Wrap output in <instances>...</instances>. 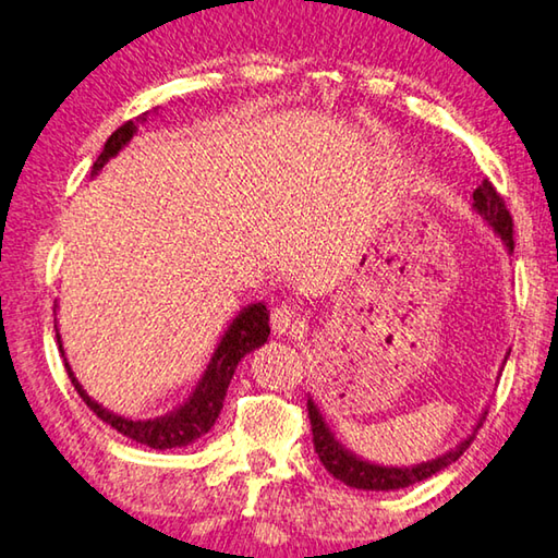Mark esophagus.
I'll return each mask as SVG.
<instances>
[{"mask_svg":"<svg viewBox=\"0 0 558 558\" xmlns=\"http://www.w3.org/2000/svg\"><path fill=\"white\" fill-rule=\"evenodd\" d=\"M270 323H272V330H276L278 335H293L300 325V315L295 313V307L278 305V307H272Z\"/></svg>","mask_w":558,"mask_h":558,"instance_id":"1","label":"esophagus"}]
</instances>
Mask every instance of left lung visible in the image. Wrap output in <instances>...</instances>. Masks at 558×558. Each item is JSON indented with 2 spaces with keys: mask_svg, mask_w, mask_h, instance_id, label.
Here are the masks:
<instances>
[{
  "mask_svg": "<svg viewBox=\"0 0 558 558\" xmlns=\"http://www.w3.org/2000/svg\"><path fill=\"white\" fill-rule=\"evenodd\" d=\"M472 210L492 228L494 235H497L504 243V247H507V253L509 255L514 253V223H511V216L507 206H504L501 196L494 191V185L486 179L482 181L480 189L474 191ZM507 357H504V362H507ZM307 414H311V424H313L315 452L320 457L325 470L330 472L335 480L352 486V489H365V492L404 489V486L424 482L429 480L432 474L447 470L449 464L457 462V459L466 452V447L472 445L476 429L482 427V420L486 417V412H482L480 420H476V424L472 427V435H466L457 447L447 449L445 454L427 459V462H420V464H410V466H385V464L369 462V459H362L360 454L352 452V449L344 447L342 441L335 437V432L330 429V424H327L320 407H317V402L313 400V395H307Z\"/></svg>",
  "mask_w": 558,
  "mask_h": 558,
  "instance_id": "1",
  "label": "left lung"
}]
</instances>
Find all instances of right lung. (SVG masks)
<instances>
[{"instance_id":"obj_1","label":"right lung","mask_w":558,"mask_h":558,"mask_svg":"<svg viewBox=\"0 0 558 558\" xmlns=\"http://www.w3.org/2000/svg\"><path fill=\"white\" fill-rule=\"evenodd\" d=\"M158 109H154V113ZM146 121H148V113H141L136 121H126L121 129H117L109 138H106L104 151L99 158H96V163L92 168V179L94 175H99L101 168L131 144V138L138 134V123H146ZM57 307L59 305H54V315H57ZM268 320H270V311L265 307L263 300L260 303L245 305L243 311L233 317L231 325L226 327V332L220 335L214 355H210V362L206 365V369H203V375L198 379V385L193 387V392L185 397L175 410L154 420L123 417V414L106 410V407L96 402L94 397H88L82 383L76 379L72 365H69L57 320H54V327H57L59 350L61 355H64L66 373L72 377L74 390L82 395V400L86 402L88 410H92L101 422L111 424L113 429L121 432L123 437L138 441V445H146L151 449H175V447H189L191 441H196L198 437L206 435L210 427H214L220 410H223L228 385H231L238 362H241L247 352H253L255 348H260L263 342H268V335H270Z\"/></svg>"}]
</instances>
